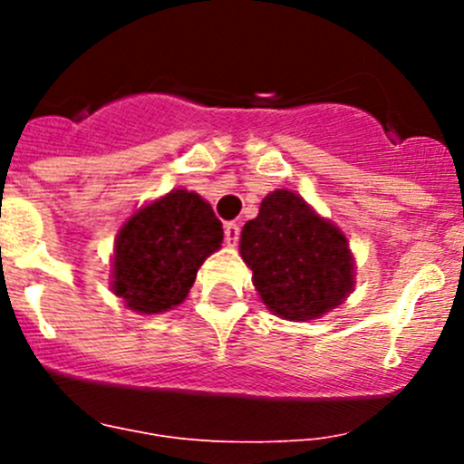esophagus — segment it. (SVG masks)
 <instances>
[{
	"label": "esophagus",
	"instance_id": "obj_1",
	"mask_svg": "<svg viewBox=\"0 0 464 464\" xmlns=\"http://www.w3.org/2000/svg\"><path fill=\"white\" fill-rule=\"evenodd\" d=\"M224 237H227V245L236 246L237 240H240V224L237 222L224 224Z\"/></svg>",
	"mask_w": 464,
	"mask_h": 464
}]
</instances>
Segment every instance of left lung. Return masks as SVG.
<instances>
[{"label":"left lung","mask_w":464,"mask_h":464,"mask_svg":"<svg viewBox=\"0 0 464 464\" xmlns=\"http://www.w3.org/2000/svg\"><path fill=\"white\" fill-rule=\"evenodd\" d=\"M240 256L266 310L280 319H319L354 289L348 237L292 190L262 199L258 218L242 228Z\"/></svg>","instance_id":"obj_1"}]
</instances>
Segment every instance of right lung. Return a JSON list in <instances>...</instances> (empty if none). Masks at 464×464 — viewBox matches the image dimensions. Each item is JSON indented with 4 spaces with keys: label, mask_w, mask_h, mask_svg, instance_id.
<instances>
[{
    "label": "right lung",
    "mask_w": 464,
    "mask_h": 464,
    "mask_svg": "<svg viewBox=\"0 0 464 464\" xmlns=\"http://www.w3.org/2000/svg\"><path fill=\"white\" fill-rule=\"evenodd\" d=\"M222 222L184 188L145 204L121 227L111 292L139 314H159L188 296L198 269L222 246Z\"/></svg>",
    "instance_id": "obj_1"
}]
</instances>
